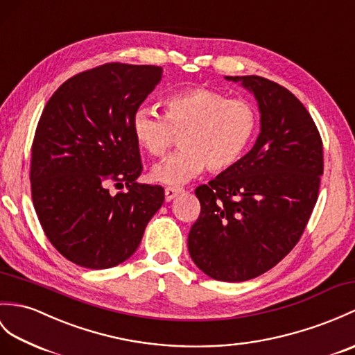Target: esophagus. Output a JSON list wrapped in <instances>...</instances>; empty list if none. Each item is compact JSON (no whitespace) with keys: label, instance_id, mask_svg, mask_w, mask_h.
Wrapping results in <instances>:
<instances>
[{"label":"esophagus","instance_id":"obj_1","mask_svg":"<svg viewBox=\"0 0 355 355\" xmlns=\"http://www.w3.org/2000/svg\"><path fill=\"white\" fill-rule=\"evenodd\" d=\"M181 193V187H166L164 189V200L168 202L174 200L175 196H178Z\"/></svg>","mask_w":355,"mask_h":355}]
</instances>
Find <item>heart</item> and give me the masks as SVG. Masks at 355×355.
Listing matches in <instances>:
<instances>
[{"label": "heart", "mask_w": 355, "mask_h": 355, "mask_svg": "<svg viewBox=\"0 0 355 355\" xmlns=\"http://www.w3.org/2000/svg\"><path fill=\"white\" fill-rule=\"evenodd\" d=\"M163 109L164 116L139 109L131 123L137 145L154 157H163L180 137L183 150L151 171L157 183L184 184L205 166L213 174L232 169L257 133L255 107L213 89L191 87L172 94Z\"/></svg>", "instance_id": "obj_1"}]
</instances>
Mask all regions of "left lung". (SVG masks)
<instances>
[{
  "mask_svg": "<svg viewBox=\"0 0 355 355\" xmlns=\"http://www.w3.org/2000/svg\"><path fill=\"white\" fill-rule=\"evenodd\" d=\"M225 78L254 94L260 135L232 169L196 187L201 213L187 246L205 275L237 283L265 274L298 243L318 201L324 151L291 90L259 76Z\"/></svg>",
  "mask_w": 355,
  "mask_h": 355,
  "instance_id": "8db88e82",
  "label": "left lung"
}]
</instances>
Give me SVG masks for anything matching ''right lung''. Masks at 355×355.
<instances>
[{
	"label": "right lung",
	"mask_w": 355,
	"mask_h": 355,
	"mask_svg": "<svg viewBox=\"0 0 355 355\" xmlns=\"http://www.w3.org/2000/svg\"><path fill=\"white\" fill-rule=\"evenodd\" d=\"M153 64L105 63L66 80L49 98L31 145V198L40 225L64 259L107 269L130 259L164 201L140 184L133 116L160 83ZM125 185L112 196L108 186Z\"/></svg>",
	"instance_id": "right-lung-1"
}]
</instances>
